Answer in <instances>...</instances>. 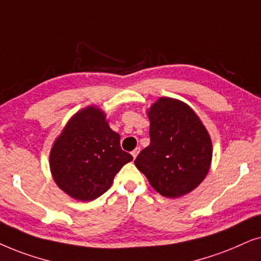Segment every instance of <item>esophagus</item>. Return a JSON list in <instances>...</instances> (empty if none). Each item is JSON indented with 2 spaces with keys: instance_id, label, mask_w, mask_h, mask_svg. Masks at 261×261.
Masks as SVG:
<instances>
[{
  "instance_id": "34e87169",
  "label": "esophagus",
  "mask_w": 261,
  "mask_h": 261,
  "mask_svg": "<svg viewBox=\"0 0 261 261\" xmlns=\"http://www.w3.org/2000/svg\"><path fill=\"white\" fill-rule=\"evenodd\" d=\"M138 152H140V148H136L133 152H131V155H133V158H134V159H136V158H137Z\"/></svg>"
}]
</instances>
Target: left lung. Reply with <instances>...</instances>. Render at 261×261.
Listing matches in <instances>:
<instances>
[{"mask_svg":"<svg viewBox=\"0 0 261 261\" xmlns=\"http://www.w3.org/2000/svg\"><path fill=\"white\" fill-rule=\"evenodd\" d=\"M150 144L135 160L156 192L179 198L209 173L213 142L197 113L178 99L162 96L147 111Z\"/></svg>","mask_w":261,"mask_h":261,"instance_id":"left-lung-1","label":"left lung"}]
</instances>
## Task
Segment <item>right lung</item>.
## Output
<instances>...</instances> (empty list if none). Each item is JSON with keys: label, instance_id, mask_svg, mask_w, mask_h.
Listing matches in <instances>:
<instances>
[{"label": "right lung", "instance_id": "add662e5", "mask_svg": "<svg viewBox=\"0 0 261 261\" xmlns=\"http://www.w3.org/2000/svg\"><path fill=\"white\" fill-rule=\"evenodd\" d=\"M133 160L121 150L120 136L110 127L98 106L76 112L50 150V171L60 189L80 201L105 193L125 163Z\"/></svg>", "mask_w": 261, "mask_h": 261}]
</instances>
